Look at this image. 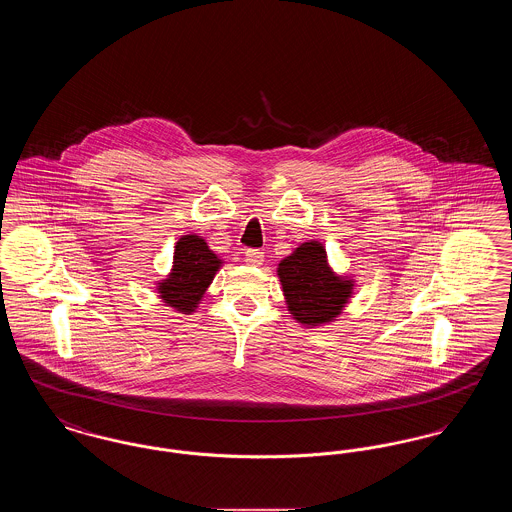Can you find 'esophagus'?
<instances>
[{"mask_svg":"<svg viewBox=\"0 0 512 512\" xmlns=\"http://www.w3.org/2000/svg\"><path fill=\"white\" fill-rule=\"evenodd\" d=\"M244 257L245 263H247L249 267H259V265H263V261H265V255H263L261 249H247Z\"/></svg>","mask_w":512,"mask_h":512,"instance_id":"esophagus-1","label":"esophagus"}]
</instances>
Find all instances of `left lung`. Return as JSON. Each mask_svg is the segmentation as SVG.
Instances as JSON below:
<instances>
[{"instance_id":"1","label":"left lung","mask_w":512,"mask_h":512,"mask_svg":"<svg viewBox=\"0 0 512 512\" xmlns=\"http://www.w3.org/2000/svg\"><path fill=\"white\" fill-rule=\"evenodd\" d=\"M278 278L288 311L305 326H322L340 317L353 293V280L328 265L320 242H305L278 265Z\"/></svg>"}]
</instances>
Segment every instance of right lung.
Segmentation results:
<instances>
[{
    "label": "right lung",
    "mask_w": 512,
    "mask_h": 512,
    "mask_svg": "<svg viewBox=\"0 0 512 512\" xmlns=\"http://www.w3.org/2000/svg\"><path fill=\"white\" fill-rule=\"evenodd\" d=\"M222 265L201 236H182L174 245L169 276L157 284L159 297L182 315L194 313Z\"/></svg>",
    "instance_id": "right-lung-1"
}]
</instances>
